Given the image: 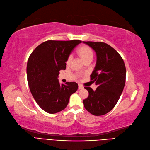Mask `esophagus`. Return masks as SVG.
<instances>
[{
  "mask_svg": "<svg viewBox=\"0 0 150 150\" xmlns=\"http://www.w3.org/2000/svg\"><path fill=\"white\" fill-rule=\"evenodd\" d=\"M78 88L79 89H84V87L82 86L81 84H79V86H78Z\"/></svg>",
  "mask_w": 150,
  "mask_h": 150,
  "instance_id": "esophagus-1",
  "label": "esophagus"
}]
</instances>
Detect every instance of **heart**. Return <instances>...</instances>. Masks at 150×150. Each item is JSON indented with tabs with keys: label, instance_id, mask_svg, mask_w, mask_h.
<instances>
[{
	"label": "heart",
	"instance_id": "heart-1",
	"mask_svg": "<svg viewBox=\"0 0 150 150\" xmlns=\"http://www.w3.org/2000/svg\"><path fill=\"white\" fill-rule=\"evenodd\" d=\"M77 54L79 56V57L82 59L84 63L87 61H91L93 56H94V53H93L92 50L88 46L82 45L77 50ZM72 60L71 56H69L68 59L66 61L67 64H69Z\"/></svg>",
	"mask_w": 150,
	"mask_h": 150
}]
</instances>
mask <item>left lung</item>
Returning a JSON list of instances; mask_svg holds the SVG:
<instances>
[{
    "label": "left lung",
    "mask_w": 150,
    "mask_h": 150,
    "mask_svg": "<svg viewBox=\"0 0 150 150\" xmlns=\"http://www.w3.org/2000/svg\"><path fill=\"white\" fill-rule=\"evenodd\" d=\"M94 50L96 64L91 80L98 85L94 91L84 87L89 96L83 100L86 109L96 116L105 115L115 107L125 84L126 68L121 56L112 46L103 42H83Z\"/></svg>",
    "instance_id": "8db88e82"
}]
</instances>
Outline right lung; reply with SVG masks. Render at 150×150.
<instances>
[{
  "instance_id": "right-lung-1",
  "label": "right lung",
  "mask_w": 150,
  "mask_h": 150,
  "mask_svg": "<svg viewBox=\"0 0 150 150\" xmlns=\"http://www.w3.org/2000/svg\"><path fill=\"white\" fill-rule=\"evenodd\" d=\"M80 40H48L30 54L27 67L31 93L38 105L49 113H56L68 105L69 97L78 88L74 82L60 84L58 75L65 70L66 62Z\"/></svg>"
}]
</instances>
